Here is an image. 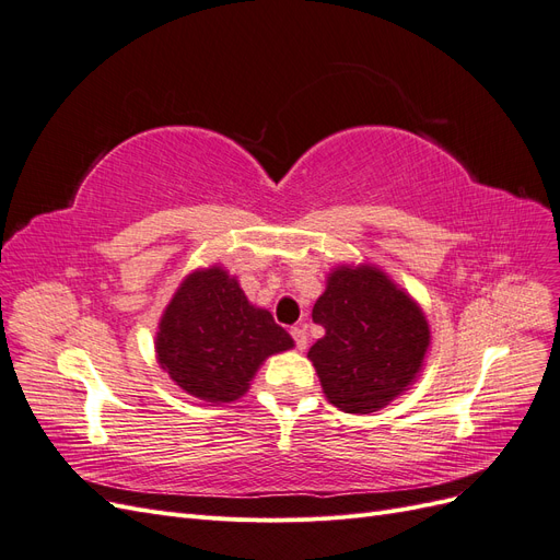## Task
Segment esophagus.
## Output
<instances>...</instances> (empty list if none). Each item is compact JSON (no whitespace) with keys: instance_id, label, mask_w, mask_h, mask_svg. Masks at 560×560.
<instances>
[{"instance_id":"1","label":"esophagus","mask_w":560,"mask_h":560,"mask_svg":"<svg viewBox=\"0 0 560 560\" xmlns=\"http://www.w3.org/2000/svg\"><path fill=\"white\" fill-rule=\"evenodd\" d=\"M292 338H294V343H296V348H299L301 352L308 348V331H306V327H303V325L292 327Z\"/></svg>"}]
</instances>
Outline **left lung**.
I'll list each match as a JSON object with an SVG mask.
<instances>
[{"label": "left lung", "instance_id": "8db88e82", "mask_svg": "<svg viewBox=\"0 0 560 560\" xmlns=\"http://www.w3.org/2000/svg\"><path fill=\"white\" fill-rule=\"evenodd\" d=\"M325 336L308 350L327 399L374 413L416 381L430 346L425 313L376 266H338L313 306Z\"/></svg>", "mask_w": 560, "mask_h": 560}]
</instances>
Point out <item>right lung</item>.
<instances>
[{
	"label": "right lung",
	"mask_w": 560,
	"mask_h": 560,
	"mask_svg": "<svg viewBox=\"0 0 560 560\" xmlns=\"http://www.w3.org/2000/svg\"><path fill=\"white\" fill-rule=\"evenodd\" d=\"M294 346L273 315L252 306L222 266L194 270L159 322L156 354L184 393L212 404L243 397L270 354Z\"/></svg>",
	"instance_id": "right-lung-1"
}]
</instances>
